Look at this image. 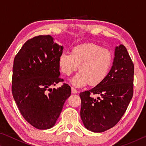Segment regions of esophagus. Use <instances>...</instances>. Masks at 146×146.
Masks as SVG:
<instances>
[{
	"label": "esophagus",
	"instance_id": "1",
	"mask_svg": "<svg viewBox=\"0 0 146 146\" xmlns=\"http://www.w3.org/2000/svg\"><path fill=\"white\" fill-rule=\"evenodd\" d=\"M71 92H72V93L75 94V93H78V91L75 90V88H71Z\"/></svg>",
	"mask_w": 146,
	"mask_h": 146
}]
</instances>
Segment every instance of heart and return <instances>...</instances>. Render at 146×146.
Returning <instances> with one entry per match:
<instances>
[{
    "label": "heart",
    "instance_id": "obj_1",
    "mask_svg": "<svg viewBox=\"0 0 146 146\" xmlns=\"http://www.w3.org/2000/svg\"><path fill=\"white\" fill-rule=\"evenodd\" d=\"M113 64L111 51L93 43L76 46L71 53L64 51L58 57L60 70L67 76L77 70L79 65L80 72L71 80L76 87H82L88 83L91 86L100 84L109 75Z\"/></svg>",
    "mask_w": 146,
    "mask_h": 146
}]
</instances>
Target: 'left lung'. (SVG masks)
Returning <instances> with one entry per match:
<instances>
[{
  "instance_id": "8db88e82",
  "label": "left lung",
  "mask_w": 146,
  "mask_h": 146,
  "mask_svg": "<svg viewBox=\"0 0 146 146\" xmlns=\"http://www.w3.org/2000/svg\"><path fill=\"white\" fill-rule=\"evenodd\" d=\"M133 77L134 64L126 48L123 45L117 46L112 68L106 78L80 93V117L88 129L104 132L119 122L133 97ZM93 94L101 97L95 100Z\"/></svg>"
}]
</instances>
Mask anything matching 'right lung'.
Returning a JSON list of instances; mask_svg holds the SVG:
<instances>
[{"label": "right lung", "instance_id": "right-lung-1", "mask_svg": "<svg viewBox=\"0 0 146 146\" xmlns=\"http://www.w3.org/2000/svg\"><path fill=\"white\" fill-rule=\"evenodd\" d=\"M63 47L50 35H38L27 40L14 58L11 91L21 115L36 129H48L55 124L71 87L60 75L59 55Z\"/></svg>", "mask_w": 146, "mask_h": 146}]
</instances>
